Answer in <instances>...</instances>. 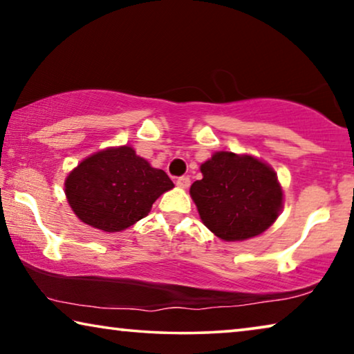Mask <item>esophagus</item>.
I'll return each instance as SVG.
<instances>
[{
    "label": "esophagus",
    "mask_w": 354,
    "mask_h": 354,
    "mask_svg": "<svg viewBox=\"0 0 354 354\" xmlns=\"http://www.w3.org/2000/svg\"><path fill=\"white\" fill-rule=\"evenodd\" d=\"M176 185H178V187H181V189H187L189 185H190V178L189 176L178 178L176 179Z\"/></svg>",
    "instance_id": "34e87169"
}]
</instances>
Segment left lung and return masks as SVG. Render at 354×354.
<instances>
[{
	"label": "left lung",
	"instance_id": "8db88e82",
	"mask_svg": "<svg viewBox=\"0 0 354 354\" xmlns=\"http://www.w3.org/2000/svg\"><path fill=\"white\" fill-rule=\"evenodd\" d=\"M203 179L190 196L209 231L225 242H242L267 231L284 205L283 187L270 165L251 154L217 151L203 162Z\"/></svg>",
	"mask_w": 354,
	"mask_h": 354
}]
</instances>
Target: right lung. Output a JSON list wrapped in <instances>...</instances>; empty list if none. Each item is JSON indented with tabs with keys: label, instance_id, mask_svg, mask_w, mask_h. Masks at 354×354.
<instances>
[{
	"label": "right lung",
	"instance_id": "add662e5",
	"mask_svg": "<svg viewBox=\"0 0 354 354\" xmlns=\"http://www.w3.org/2000/svg\"><path fill=\"white\" fill-rule=\"evenodd\" d=\"M65 196L82 223L120 232L147 217L153 203L175 187L129 145L109 147L82 159L65 178Z\"/></svg>",
	"mask_w": 354,
	"mask_h": 354
}]
</instances>
